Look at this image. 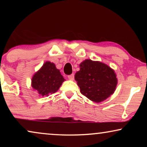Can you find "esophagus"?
<instances>
[{
	"label": "esophagus",
	"instance_id": "esophagus-1",
	"mask_svg": "<svg viewBox=\"0 0 147 147\" xmlns=\"http://www.w3.org/2000/svg\"><path fill=\"white\" fill-rule=\"evenodd\" d=\"M68 79L70 80H74V74H71V75H69L67 76Z\"/></svg>",
	"mask_w": 147,
	"mask_h": 147
}]
</instances>
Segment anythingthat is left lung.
Masks as SVG:
<instances>
[{"label":"left lung","instance_id":"left-lung-1","mask_svg":"<svg viewBox=\"0 0 147 147\" xmlns=\"http://www.w3.org/2000/svg\"><path fill=\"white\" fill-rule=\"evenodd\" d=\"M75 80L80 92L95 102L104 101L114 93L117 85L114 71L99 61L86 59L80 65Z\"/></svg>","mask_w":147,"mask_h":147}]
</instances>
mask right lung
<instances>
[{
	"label": "right lung",
	"mask_w": 147,
	"mask_h": 147,
	"mask_svg": "<svg viewBox=\"0 0 147 147\" xmlns=\"http://www.w3.org/2000/svg\"><path fill=\"white\" fill-rule=\"evenodd\" d=\"M64 80L55 64L47 61L33 76L32 87L37 90L41 96H49L59 90Z\"/></svg>",
	"instance_id": "right-lung-1"
}]
</instances>
